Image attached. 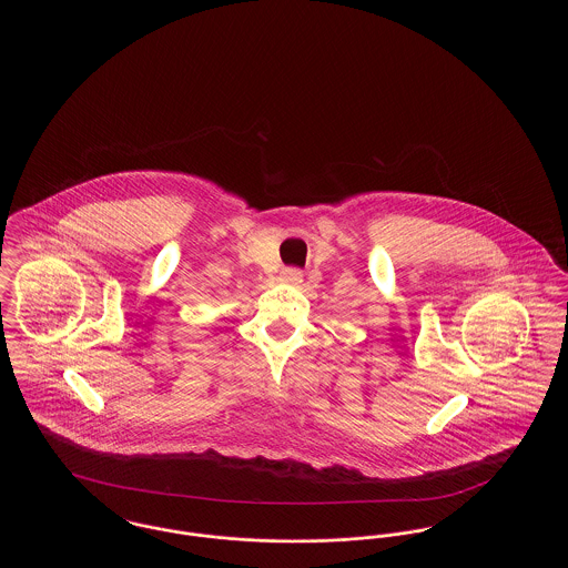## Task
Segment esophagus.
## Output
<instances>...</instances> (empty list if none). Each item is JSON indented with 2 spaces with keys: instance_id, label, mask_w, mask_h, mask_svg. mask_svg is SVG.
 Masks as SVG:
<instances>
[{
  "instance_id": "obj_1",
  "label": "esophagus",
  "mask_w": 568,
  "mask_h": 568,
  "mask_svg": "<svg viewBox=\"0 0 568 568\" xmlns=\"http://www.w3.org/2000/svg\"><path fill=\"white\" fill-rule=\"evenodd\" d=\"M281 281L287 285H300L302 283V272L297 268H283L281 271Z\"/></svg>"
}]
</instances>
